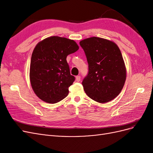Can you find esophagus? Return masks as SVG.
<instances>
[{
	"label": "esophagus",
	"mask_w": 153,
	"mask_h": 153,
	"mask_svg": "<svg viewBox=\"0 0 153 153\" xmlns=\"http://www.w3.org/2000/svg\"><path fill=\"white\" fill-rule=\"evenodd\" d=\"M80 76H76V82H80Z\"/></svg>",
	"instance_id": "34e87169"
}]
</instances>
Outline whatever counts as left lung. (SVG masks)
<instances>
[{
  "label": "left lung",
  "instance_id": "8db88e82",
  "mask_svg": "<svg viewBox=\"0 0 153 153\" xmlns=\"http://www.w3.org/2000/svg\"><path fill=\"white\" fill-rule=\"evenodd\" d=\"M80 45L86 55L89 71L82 81L86 94L97 102H108L119 94L126 70L118 46L110 40L92 37Z\"/></svg>",
  "mask_w": 153,
  "mask_h": 153
}]
</instances>
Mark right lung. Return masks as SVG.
Returning a JSON list of instances; mask_svg holds the SVG:
<instances>
[{
  "instance_id": "1",
  "label": "right lung",
  "mask_w": 153,
  "mask_h": 153,
  "mask_svg": "<svg viewBox=\"0 0 153 153\" xmlns=\"http://www.w3.org/2000/svg\"><path fill=\"white\" fill-rule=\"evenodd\" d=\"M75 41L52 36L37 44L32 54L30 81L36 96L45 102L56 103L68 95L75 78L66 61L78 50Z\"/></svg>"
}]
</instances>
